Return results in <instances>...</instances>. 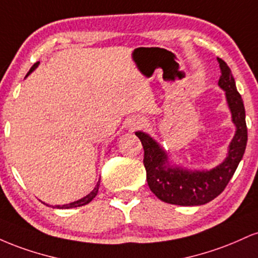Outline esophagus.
<instances>
[{
  "mask_svg": "<svg viewBox=\"0 0 258 258\" xmlns=\"http://www.w3.org/2000/svg\"><path fill=\"white\" fill-rule=\"evenodd\" d=\"M146 125V120L142 119V117H132L131 120L128 121L127 126H128L130 131H136V130L141 128Z\"/></svg>",
  "mask_w": 258,
  "mask_h": 258,
  "instance_id": "obj_1",
  "label": "esophagus"
}]
</instances>
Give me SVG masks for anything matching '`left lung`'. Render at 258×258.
<instances>
[{
    "mask_svg": "<svg viewBox=\"0 0 258 258\" xmlns=\"http://www.w3.org/2000/svg\"><path fill=\"white\" fill-rule=\"evenodd\" d=\"M221 68L218 86L226 92L228 108L232 114L235 133L228 147L226 159L211 170H188L170 161L168 154L153 137L143 131L136 136L144 149V167L150 190L160 200L179 206L204 205L224 190L241 161L247 143L245 108L229 67L217 58Z\"/></svg>",
    "mask_w": 258,
    "mask_h": 258,
    "instance_id": "left-lung-1",
    "label": "left lung"
}]
</instances>
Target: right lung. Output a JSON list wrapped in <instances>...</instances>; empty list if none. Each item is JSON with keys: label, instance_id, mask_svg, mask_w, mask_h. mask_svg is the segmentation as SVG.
<instances>
[{"label": "right lung", "instance_id": "right-lung-1", "mask_svg": "<svg viewBox=\"0 0 258 258\" xmlns=\"http://www.w3.org/2000/svg\"><path fill=\"white\" fill-rule=\"evenodd\" d=\"M38 64H40V61H37V63H35L34 65H32L31 67V69H30V72L28 73V75L26 76H29L30 75V74L34 72L35 69H36V68L38 67ZM99 184H100V180H98V182H97V185L94 186V189L93 190L91 191L90 194L88 195H86L85 198H82V199H80V200H76V201H74V203H70V204H67V205H55L54 206V209H73V207H80V206H84V205H86V204H88V203H91L92 200L94 199V198H96V195L98 194V189H99ZM44 204V203H43ZM47 206H48V204H46Z\"/></svg>", "mask_w": 258, "mask_h": 258}]
</instances>
